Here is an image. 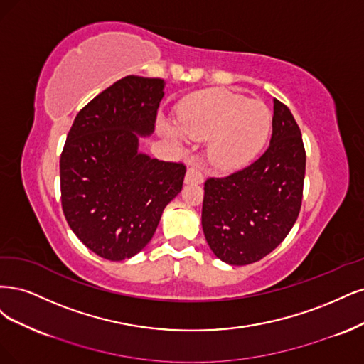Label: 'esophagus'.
Returning a JSON list of instances; mask_svg holds the SVG:
<instances>
[{"label": "esophagus", "instance_id": "1", "mask_svg": "<svg viewBox=\"0 0 364 364\" xmlns=\"http://www.w3.org/2000/svg\"><path fill=\"white\" fill-rule=\"evenodd\" d=\"M186 183H196V184H201L204 181V175L201 172V169H199L198 165H191L189 168H187V172H186Z\"/></svg>", "mask_w": 364, "mask_h": 364}]
</instances>
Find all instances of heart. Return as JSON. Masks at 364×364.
<instances>
[{
	"mask_svg": "<svg viewBox=\"0 0 364 364\" xmlns=\"http://www.w3.org/2000/svg\"><path fill=\"white\" fill-rule=\"evenodd\" d=\"M180 125H165L173 139L207 140V157L219 169H234L257 156L271 132L272 114L260 100L224 89L196 93L178 113Z\"/></svg>",
	"mask_w": 364,
	"mask_h": 364,
	"instance_id": "heart-1",
	"label": "heart"
}]
</instances>
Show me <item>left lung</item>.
<instances>
[{
  "instance_id": "8db88e82",
  "label": "left lung",
  "mask_w": 364,
  "mask_h": 364,
  "mask_svg": "<svg viewBox=\"0 0 364 364\" xmlns=\"http://www.w3.org/2000/svg\"><path fill=\"white\" fill-rule=\"evenodd\" d=\"M306 177V148L286 104L274 100L272 137L251 165L204 183L203 230L218 259L243 266L262 260L295 224Z\"/></svg>"
}]
</instances>
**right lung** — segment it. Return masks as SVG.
<instances>
[{"label":"right lung","mask_w":364,"mask_h":364,"mask_svg":"<svg viewBox=\"0 0 364 364\" xmlns=\"http://www.w3.org/2000/svg\"><path fill=\"white\" fill-rule=\"evenodd\" d=\"M163 80L128 75L75 116L60 156L62 208L90 251L130 259L152 239L165 207L183 187V161L137 152V134L154 132Z\"/></svg>","instance_id":"right-lung-1"}]
</instances>
